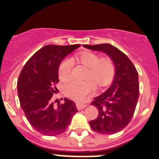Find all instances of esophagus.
Listing matches in <instances>:
<instances>
[{"label": "esophagus", "instance_id": "obj_1", "mask_svg": "<svg viewBox=\"0 0 159 159\" xmlns=\"http://www.w3.org/2000/svg\"><path fill=\"white\" fill-rule=\"evenodd\" d=\"M88 105L86 103H80V102H77L76 103V107L78 110H82L84 108H85Z\"/></svg>", "mask_w": 159, "mask_h": 159}]
</instances>
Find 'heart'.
Here are the masks:
<instances>
[{
  "label": "heart",
  "instance_id": "b5f03b06",
  "mask_svg": "<svg viewBox=\"0 0 159 159\" xmlns=\"http://www.w3.org/2000/svg\"><path fill=\"white\" fill-rule=\"evenodd\" d=\"M75 60L88 68L87 77L92 78L99 86H107L111 82L115 73V67L112 60L109 58L99 59L97 54L91 52H82L75 57ZM72 62L69 59H65L60 63L58 75L60 80L67 81L71 78ZM95 88L93 81L84 82L72 81L67 84L64 88L65 95L68 98L82 102Z\"/></svg>",
  "mask_w": 159,
  "mask_h": 159
}]
</instances>
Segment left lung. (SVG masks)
Wrapping results in <instances>:
<instances>
[{
	"instance_id": "obj_1",
	"label": "left lung",
	"mask_w": 159,
	"mask_h": 159,
	"mask_svg": "<svg viewBox=\"0 0 159 159\" xmlns=\"http://www.w3.org/2000/svg\"><path fill=\"white\" fill-rule=\"evenodd\" d=\"M83 46L105 53L114 64L111 85L94 98L92 105L98 109L99 116L89 124L99 134H116L127 127L134 113L139 95V74L130 59L115 46L109 43Z\"/></svg>"
}]
</instances>
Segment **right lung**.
Instances as JSON below:
<instances>
[{
	"label": "right lung",
	"instance_id": "right-lung-1",
	"mask_svg": "<svg viewBox=\"0 0 159 159\" xmlns=\"http://www.w3.org/2000/svg\"><path fill=\"white\" fill-rule=\"evenodd\" d=\"M80 44L46 45L36 52L25 64L17 81L20 103L28 121L42 134L55 136L62 134L78 111L72 100L64 98V103L55 108L53 94L58 91L60 63Z\"/></svg>",
	"mask_w": 159,
	"mask_h": 159
}]
</instances>
